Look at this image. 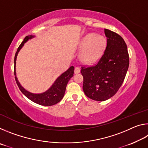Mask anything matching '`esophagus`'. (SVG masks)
I'll use <instances>...</instances> for the list:
<instances>
[{
    "mask_svg": "<svg viewBox=\"0 0 148 148\" xmlns=\"http://www.w3.org/2000/svg\"><path fill=\"white\" fill-rule=\"evenodd\" d=\"M80 72V69L79 67H75L74 69V73L75 74H78Z\"/></svg>",
    "mask_w": 148,
    "mask_h": 148,
    "instance_id": "obj_1",
    "label": "esophagus"
}]
</instances>
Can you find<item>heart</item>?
Masks as SVG:
<instances>
[{"label":"heart","instance_id":"1","mask_svg":"<svg viewBox=\"0 0 148 148\" xmlns=\"http://www.w3.org/2000/svg\"><path fill=\"white\" fill-rule=\"evenodd\" d=\"M106 38L101 34L89 32L82 36L78 43V48L81 49L79 59L84 64H89L101 58L106 48Z\"/></svg>","mask_w":148,"mask_h":148}]
</instances>
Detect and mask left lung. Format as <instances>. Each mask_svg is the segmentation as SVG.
Returning <instances> with one entry per match:
<instances>
[{"instance_id":"obj_1","label":"left lung","mask_w":148,"mask_h":148,"mask_svg":"<svg viewBox=\"0 0 148 148\" xmlns=\"http://www.w3.org/2000/svg\"><path fill=\"white\" fill-rule=\"evenodd\" d=\"M107 38L105 51L96 64L82 67L83 90L87 97L104 101L114 96L121 86L129 65L127 46L118 34L104 29Z\"/></svg>"}]
</instances>
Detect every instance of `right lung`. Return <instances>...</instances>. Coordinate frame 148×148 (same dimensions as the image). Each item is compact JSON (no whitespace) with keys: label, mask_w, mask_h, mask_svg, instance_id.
<instances>
[{"label":"right lung","mask_w":148,"mask_h":148,"mask_svg":"<svg viewBox=\"0 0 148 148\" xmlns=\"http://www.w3.org/2000/svg\"><path fill=\"white\" fill-rule=\"evenodd\" d=\"M35 38L34 35H29L24 38L23 41L22 42L21 45L19 46L17 49L16 56L14 58V74L15 79H16V83L18 86L20 91L22 92L25 96L27 97L31 101L35 102V103L42 105V106H53L54 104L58 103L63 98L65 91H66V87L68 84L70 79L74 76V67L72 66L65 71L63 73H62L60 76L57 77L54 82V83L51 85V86L49 88L46 90V91L41 93H33L29 91H27L24 87L21 86V84L17 79L16 76V59L17 56L20 50L23 47L24 44L28 42L29 40Z\"/></svg>","instance_id":"add662e5"}]
</instances>
